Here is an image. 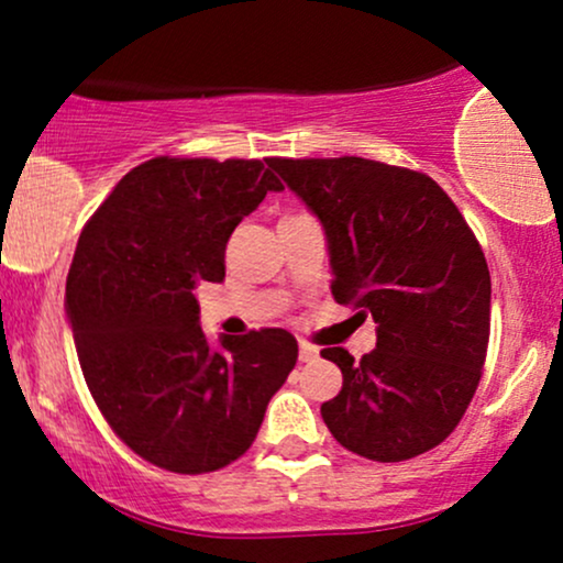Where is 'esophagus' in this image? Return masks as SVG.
I'll use <instances>...</instances> for the list:
<instances>
[{"label":"esophagus","instance_id":"34e87169","mask_svg":"<svg viewBox=\"0 0 563 563\" xmlns=\"http://www.w3.org/2000/svg\"><path fill=\"white\" fill-rule=\"evenodd\" d=\"M318 354H320L318 346L307 344V341H301V344H299V360H301V363H314V360H318Z\"/></svg>","mask_w":563,"mask_h":563}]
</instances>
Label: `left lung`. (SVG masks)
Returning a JSON list of instances; mask_svg holds the SVG:
<instances>
[{"instance_id": "obj_1", "label": "left lung", "mask_w": 563, "mask_h": 563, "mask_svg": "<svg viewBox=\"0 0 563 563\" xmlns=\"http://www.w3.org/2000/svg\"><path fill=\"white\" fill-rule=\"evenodd\" d=\"M320 219L333 299L376 320V349L322 357L344 386L320 412L367 461H410L461 423L489 344V269L476 235L429 174L357 156L273 158Z\"/></svg>"}]
</instances>
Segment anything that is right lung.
<instances>
[{"instance_id":"add662e5","label":"right lung","mask_w":563,"mask_h":563,"mask_svg":"<svg viewBox=\"0 0 563 563\" xmlns=\"http://www.w3.org/2000/svg\"><path fill=\"white\" fill-rule=\"evenodd\" d=\"M273 158H169L134 166L84 224L66 312L84 380L126 448L174 474H209L254 444L299 344L283 328L198 325V283L224 277L232 230L283 190Z\"/></svg>"}]
</instances>
